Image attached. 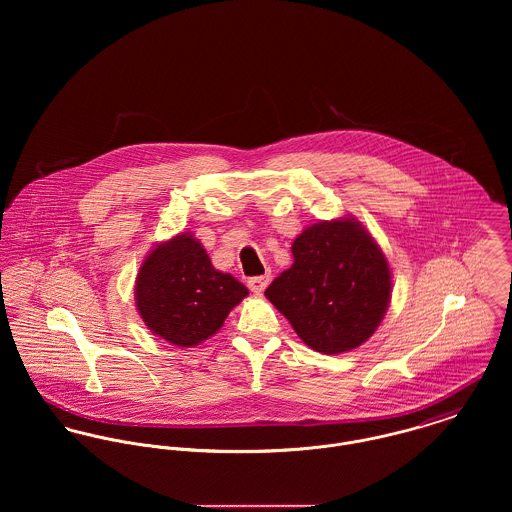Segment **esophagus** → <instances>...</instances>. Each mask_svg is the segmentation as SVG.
<instances>
[{
  "label": "esophagus",
  "instance_id": "1",
  "mask_svg": "<svg viewBox=\"0 0 512 512\" xmlns=\"http://www.w3.org/2000/svg\"><path fill=\"white\" fill-rule=\"evenodd\" d=\"M270 280H272V274H270V272H266V274H262V276H254V278H248V288H250L252 292H264V290L268 288Z\"/></svg>",
  "mask_w": 512,
  "mask_h": 512
}]
</instances>
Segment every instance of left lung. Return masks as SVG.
<instances>
[{"mask_svg":"<svg viewBox=\"0 0 512 512\" xmlns=\"http://www.w3.org/2000/svg\"><path fill=\"white\" fill-rule=\"evenodd\" d=\"M293 264L266 290L299 339L317 353L357 349L380 325L392 274L380 246L353 217L323 220L292 244Z\"/></svg>","mask_w":512,"mask_h":512,"instance_id":"obj_1","label":"left lung"}]
</instances>
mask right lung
I'll list each match as a JSON object with an SVG mask.
<instances>
[{
  "instance_id": "add662e5",
  "label": "right lung",
  "mask_w": 512,
  "mask_h": 512,
  "mask_svg": "<svg viewBox=\"0 0 512 512\" xmlns=\"http://www.w3.org/2000/svg\"><path fill=\"white\" fill-rule=\"evenodd\" d=\"M246 295L244 284L215 270L191 232L157 244L136 278V305L147 329L177 347L213 337Z\"/></svg>"
}]
</instances>
